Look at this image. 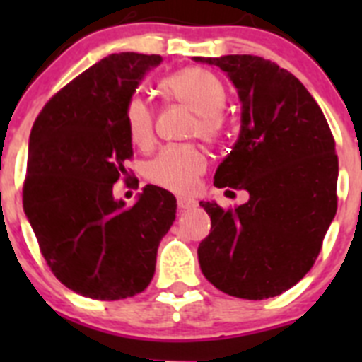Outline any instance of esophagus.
I'll use <instances>...</instances> for the list:
<instances>
[{
	"label": "esophagus",
	"instance_id": "34e87169",
	"mask_svg": "<svg viewBox=\"0 0 362 362\" xmlns=\"http://www.w3.org/2000/svg\"><path fill=\"white\" fill-rule=\"evenodd\" d=\"M177 206L179 210H188L196 206V201L190 199V197H177Z\"/></svg>",
	"mask_w": 362,
	"mask_h": 362
}]
</instances>
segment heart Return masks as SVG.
Segmentation results:
<instances>
[{
	"label": "heart",
	"mask_w": 362,
	"mask_h": 362,
	"mask_svg": "<svg viewBox=\"0 0 362 362\" xmlns=\"http://www.w3.org/2000/svg\"><path fill=\"white\" fill-rule=\"evenodd\" d=\"M159 88L166 99L194 110V121L188 129L190 136H199L209 143L219 141L226 129V117L223 114L226 90L216 74L201 66H190L163 78ZM123 121L134 145L139 148L150 146L153 139V110L141 95H132L124 103ZM204 166V153L196 145H170L150 159L145 175L156 187L175 194H188L196 188Z\"/></svg>",
	"instance_id": "obj_1"
}]
</instances>
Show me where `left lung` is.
Instances as JSON below:
<instances>
[{"mask_svg":"<svg viewBox=\"0 0 362 362\" xmlns=\"http://www.w3.org/2000/svg\"><path fill=\"white\" fill-rule=\"evenodd\" d=\"M196 62L228 74L243 103L241 132L214 185L250 194L235 209L199 203L212 221L197 248L201 272L239 299L281 296L313 267L337 212L334 136L305 85L277 63L250 54Z\"/></svg>","mask_w":362,"mask_h":362,"instance_id":"left-lung-1","label":"left lung"}]
</instances>
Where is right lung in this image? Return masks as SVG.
Wrapping results in <instances>:
<instances>
[{"instance_id": "right-lung-1", "label": "right lung", "mask_w": 362, "mask_h": 362, "mask_svg": "<svg viewBox=\"0 0 362 362\" xmlns=\"http://www.w3.org/2000/svg\"><path fill=\"white\" fill-rule=\"evenodd\" d=\"M161 56L121 52L66 83L45 103L28 143L23 209L41 255L66 288L99 300L141 293L177 203L146 185L136 204L112 196L134 150L124 103Z\"/></svg>"}]
</instances>
